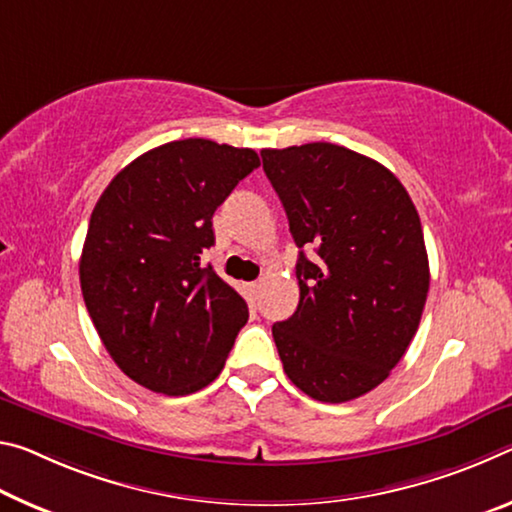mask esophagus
Segmentation results:
<instances>
[{
    "label": "esophagus",
    "instance_id": "esophagus-1",
    "mask_svg": "<svg viewBox=\"0 0 512 512\" xmlns=\"http://www.w3.org/2000/svg\"><path fill=\"white\" fill-rule=\"evenodd\" d=\"M247 290H249V295H258V292H261V281H251V283H247Z\"/></svg>",
    "mask_w": 512,
    "mask_h": 512
}]
</instances>
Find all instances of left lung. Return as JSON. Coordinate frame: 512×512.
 <instances>
[{
    "label": "left lung",
    "instance_id": "1",
    "mask_svg": "<svg viewBox=\"0 0 512 512\" xmlns=\"http://www.w3.org/2000/svg\"><path fill=\"white\" fill-rule=\"evenodd\" d=\"M261 156L301 249L299 306L272 326L283 370L308 397L351 401L388 379L420 326L431 279L420 215L388 167L347 147Z\"/></svg>",
    "mask_w": 512,
    "mask_h": 512
}]
</instances>
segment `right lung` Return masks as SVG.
I'll list each match as a JSON object with an SVG mask.
<instances>
[{
  "label": "right lung",
  "instance_id": "obj_1",
  "mask_svg": "<svg viewBox=\"0 0 512 512\" xmlns=\"http://www.w3.org/2000/svg\"><path fill=\"white\" fill-rule=\"evenodd\" d=\"M258 165L254 149L174 140L99 197L79 261L83 301L115 365L142 388H206L247 324V301L201 254L215 242L217 206Z\"/></svg>",
  "mask_w": 512,
  "mask_h": 512
}]
</instances>
